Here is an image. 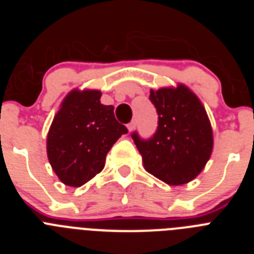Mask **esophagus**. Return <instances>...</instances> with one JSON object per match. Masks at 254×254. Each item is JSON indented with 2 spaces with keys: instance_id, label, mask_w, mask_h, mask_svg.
I'll use <instances>...</instances> for the list:
<instances>
[{
  "instance_id": "34e87169",
  "label": "esophagus",
  "mask_w": 254,
  "mask_h": 254,
  "mask_svg": "<svg viewBox=\"0 0 254 254\" xmlns=\"http://www.w3.org/2000/svg\"><path fill=\"white\" fill-rule=\"evenodd\" d=\"M136 126H137V125H136V121L132 120L131 122H129L128 125H127V128H128V131H129V132H132V131H133L134 128H136Z\"/></svg>"
}]
</instances>
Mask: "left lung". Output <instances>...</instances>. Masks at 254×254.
I'll list each match as a JSON object with an SVG mask.
<instances>
[{
  "label": "left lung",
  "instance_id": "1",
  "mask_svg": "<svg viewBox=\"0 0 254 254\" xmlns=\"http://www.w3.org/2000/svg\"><path fill=\"white\" fill-rule=\"evenodd\" d=\"M159 116L150 140L132 133L143 167L169 186L186 185L202 172L214 147V132L198 96L183 84L150 90Z\"/></svg>",
  "mask_w": 254,
  "mask_h": 254
}]
</instances>
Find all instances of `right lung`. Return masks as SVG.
I'll use <instances>...</instances> for the list:
<instances>
[{
    "instance_id": "add662e5",
    "label": "right lung",
    "mask_w": 254,
    "mask_h": 254,
    "mask_svg": "<svg viewBox=\"0 0 254 254\" xmlns=\"http://www.w3.org/2000/svg\"><path fill=\"white\" fill-rule=\"evenodd\" d=\"M100 96V90H71L49 127V164L69 187H81L102 172L109 150L128 132L117 122L113 105L102 104Z\"/></svg>"
}]
</instances>
